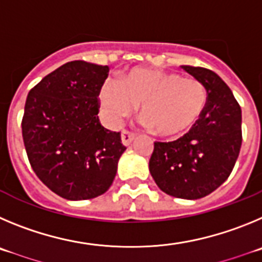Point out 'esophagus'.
<instances>
[{"mask_svg": "<svg viewBox=\"0 0 262 262\" xmlns=\"http://www.w3.org/2000/svg\"><path fill=\"white\" fill-rule=\"evenodd\" d=\"M134 138H136V133H133V132L130 130H122L121 141L125 146L130 145V142L134 140Z\"/></svg>", "mask_w": 262, "mask_h": 262, "instance_id": "1", "label": "esophagus"}]
</instances>
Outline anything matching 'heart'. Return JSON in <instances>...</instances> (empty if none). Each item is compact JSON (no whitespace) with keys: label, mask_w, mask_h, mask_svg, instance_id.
Returning <instances> with one entry per match:
<instances>
[{"label":"heart","mask_w":262,"mask_h":262,"mask_svg":"<svg viewBox=\"0 0 262 262\" xmlns=\"http://www.w3.org/2000/svg\"><path fill=\"white\" fill-rule=\"evenodd\" d=\"M99 99L112 122L130 116L140 105V116L154 133L178 138L195 125L207 103L206 87L197 79L159 70H129L120 84L103 83Z\"/></svg>","instance_id":"1"}]
</instances>
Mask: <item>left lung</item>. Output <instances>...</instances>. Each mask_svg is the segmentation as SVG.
Masks as SVG:
<instances>
[{
  "label": "left lung",
  "instance_id": "1",
  "mask_svg": "<svg viewBox=\"0 0 262 262\" xmlns=\"http://www.w3.org/2000/svg\"><path fill=\"white\" fill-rule=\"evenodd\" d=\"M207 91L204 114L179 140L154 142L148 168L158 187L178 199L197 200L222 185L242 147V108L214 72L183 65Z\"/></svg>",
  "mask_w": 262,
  "mask_h": 262
}]
</instances>
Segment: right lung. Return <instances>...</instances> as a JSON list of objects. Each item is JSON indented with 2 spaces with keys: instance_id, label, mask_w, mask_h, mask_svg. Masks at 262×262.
Instances as JSON below:
<instances>
[{
  "instance_id": "right-lung-1",
  "label": "right lung",
  "mask_w": 262,
  "mask_h": 262,
  "mask_svg": "<svg viewBox=\"0 0 262 262\" xmlns=\"http://www.w3.org/2000/svg\"><path fill=\"white\" fill-rule=\"evenodd\" d=\"M110 68L70 61L28 93L22 136L32 169L62 199H95L112 185L126 147L99 121V93Z\"/></svg>"
}]
</instances>
